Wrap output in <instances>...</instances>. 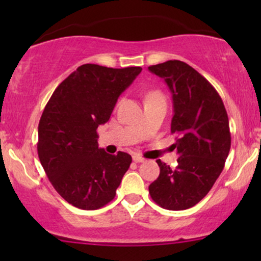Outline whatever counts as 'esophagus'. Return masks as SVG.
Returning <instances> with one entry per match:
<instances>
[{
  "label": "esophagus",
  "instance_id": "34e87169",
  "mask_svg": "<svg viewBox=\"0 0 261 261\" xmlns=\"http://www.w3.org/2000/svg\"><path fill=\"white\" fill-rule=\"evenodd\" d=\"M133 160H134V162H136V163H143V162H146V158L141 157L140 154H135L133 157Z\"/></svg>",
  "mask_w": 261,
  "mask_h": 261
}]
</instances>
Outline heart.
Here are the masks:
<instances>
[{"label": "heart", "instance_id": "b5f03b06", "mask_svg": "<svg viewBox=\"0 0 261 261\" xmlns=\"http://www.w3.org/2000/svg\"><path fill=\"white\" fill-rule=\"evenodd\" d=\"M152 98H163V97H162V94L160 92H152L148 94L147 99H152Z\"/></svg>", "mask_w": 261, "mask_h": 261}]
</instances>
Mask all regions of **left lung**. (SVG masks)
I'll list each match as a JSON object with an SVG mask.
<instances>
[{
	"mask_svg": "<svg viewBox=\"0 0 261 261\" xmlns=\"http://www.w3.org/2000/svg\"><path fill=\"white\" fill-rule=\"evenodd\" d=\"M172 92L178 166L161 160L160 176L148 187L152 200L173 211L195 206L207 195L224 168L230 149L229 121L220 94L205 77L179 60L149 66Z\"/></svg>",
	"mask_w": 261,
	"mask_h": 261,
	"instance_id": "left-lung-1",
	"label": "left lung"
}]
</instances>
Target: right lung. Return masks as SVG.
Here are the masks:
<instances>
[{"label":"right lung","instance_id":"obj_1","mask_svg":"<svg viewBox=\"0 0 261 261\" xmlns=\"http://www.w3.org/2000/svg\"><path fill=\"white\" fill-rule=\"evenodd\" d=\"M142 71L86 64L62 81L41 114L38 155L55 190L74 207L97 210L115 197L133 158L98 147L97 128Z\"/></svg>","mask_w":261,"mask_h":261}]
</instances>
